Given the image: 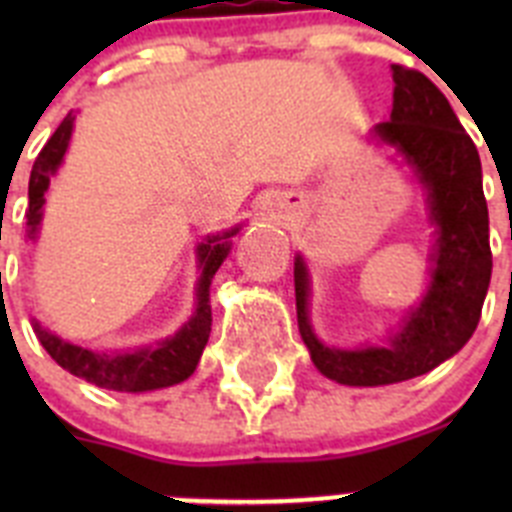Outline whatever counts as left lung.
<instances>
[{
    "label": "left lung",
    "mask_w": 512,
    "mask_h": 512,
    "mask_svg": "<svg viewBox=\"0 0 512 512\" xmlns=\"http://www.w3.org/2000/svg\"><path fill=\"white\" fill-rule=\"evenodd\" d=\"M392 115L372 138L395 148L425 192L433 225L431 279L382 346H325L310 323V271L295 256L300 336L323 377L348 387H379L420 377L459 354L482 315L492 277L490 217L482 164L449 99L420 71L392 66Z\"/></svg>",
    "instance_id": "obj_1"
}]
</instances>
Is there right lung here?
Returning a JSON list of instances; mask_svg holds the SVG:
<instances>
[{
    "instance_id": "obj_1",
    "label": "right lung",
    "mask_w": 512,
    "mask_h": 512,
    "mask_svg": "<svg viewBox=\"0 0 512 512\" xmlns=\"http://www.w3.org/2000/svg\"><path fill=\"white\" fill-rule=\"evenodd\" d=\"M76 115H66L63 122L45 143L43 151L35 158L33 171H30V187H27V225L25 241H35L43 220L45 192L51 187V179L61 169L63 156L69 151L71 133H74ZM241 230V225L223 230L217 235H207L197 246V261H200V279H197V302L187 323L176 330L166 341H158L156 346L133 348V351H92V348L76 346V343L63 341L53 330L43 328L33 318V330L43 348L51 354L58 366L74 377L87 379V382L115 392H151L164 390L171 384H179L189 379L200 364V356L210 338L212 310H210V284L215 271L220 269L230 253V238Z\"/></svg>"
}]
</instances>
